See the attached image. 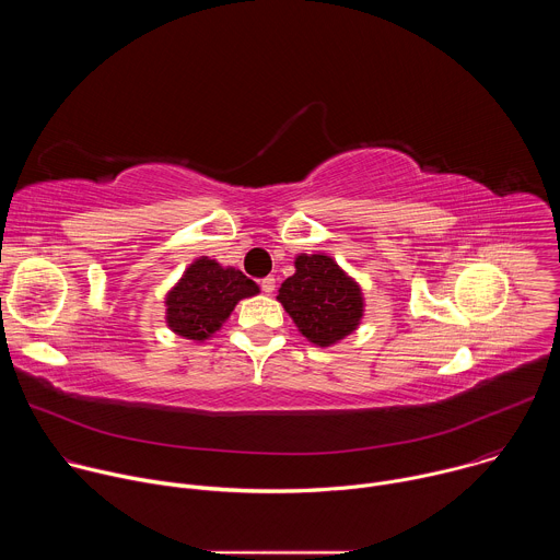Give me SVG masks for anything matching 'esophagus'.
<instances>
[{"label": "esophagus", "mask_w": 560, "mask_h": 560, "mask_svg": "<svg viewBox=\"0 0 560 560\" xmlns=\"http://www.w3.org/2000/svg\"><path fill=\"white\" fill-rule=\"evenodd\" d=\"M259 285H261V290H264L266 294H272L275 288H277V281H275V277H266V279L259 281Z\"/></svg>", "instance_id": "1"}]
</instances>
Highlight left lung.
<instances>
[{"label": "left lung", "instance_id": "obj_1", "mask_svg": "<svg viewBox=\"0 0 560 560\" xmlns=\"http://www.w3.org/2000/svg\"><path fill=\"white\" fill-rule=\"evenodd\" d=\"M296 272L279 288V301L299 332L314 346H332L357 330L361 288L326 255H299Z\"/></svg>", "mask_w": 560, "mask_h": 560}]
</instances>
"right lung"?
<instances>
[{"mask_svg":"<svg viewBox=\"0 0 560 560\" xmlns=\"http://www.w3.org/2000/svg\"><path fill=\"white\" fill-rule=\"evenodd\" d=\"M257 292V283L242 270L201 257L168 292L166 322L177 335L203 341L221 328L238 301Z\"/></svg>","mask_w":560,"mask_h":560,"instance_id":"1","label":"right lung"}]
</instances>
